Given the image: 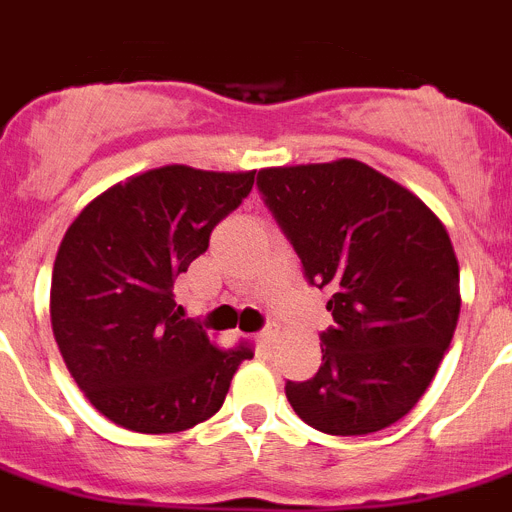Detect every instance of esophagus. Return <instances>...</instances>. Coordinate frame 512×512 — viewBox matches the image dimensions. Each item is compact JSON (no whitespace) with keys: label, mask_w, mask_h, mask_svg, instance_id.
I'll return each mask as SVG.
<instances>
[{"label":"esophagus","mask_w":512,"mask_h":512,"mask_svg":"<svg viewBox=\"0 0 512 512\" xmlns=\"http://www.w3.org/2000/svg\"><path fill=\"white\" fill-rule=\"evenodd\" d=\"M275 340H278V330L275 327H265L262 332H257V342H260L262 348H270Z\"/></svg>","instance_id":"34e87169"}]
</instances>
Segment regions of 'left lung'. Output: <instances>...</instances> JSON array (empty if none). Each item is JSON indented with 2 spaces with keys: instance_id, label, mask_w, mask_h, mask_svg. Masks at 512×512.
<instances>
[{
  "instance_id": "obj_1",
  "label": "left lung",
  "mask_w": 512,
  "mask_h": 512,
  "mask_svg": "<svg viewBox=\"0 0 512 512\" xmlns=\"http://www.w3.org/2000/svg\"><path fill=\"white\" fill-rule=\"evenodd\" d=\"M257 188L335 319L319 371L286 381L293 412L330 435L389 428L425 394L459 322L446 226L358 159L268 167Z\"/></svg>"
}]
</instances>
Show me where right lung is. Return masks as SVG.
<instances>
[{"mask_svg":"<svg viewBox=\"0 0 512 512\" xmlns=\"http://www.w3.org/2000/svg\"><path fill=\"white\" fill-rule=\"evenodd\" d=\"M252 185L255 172L167 164L97 195L66 229L51 278L53 337L84 397L115 425L193 428L221 410L252 358L247 342L216 348L172 293Z\"/></svg>","mask_w":512,"mask_h":512,"instance_id":"1","label":"right lung"}]
</instances>
